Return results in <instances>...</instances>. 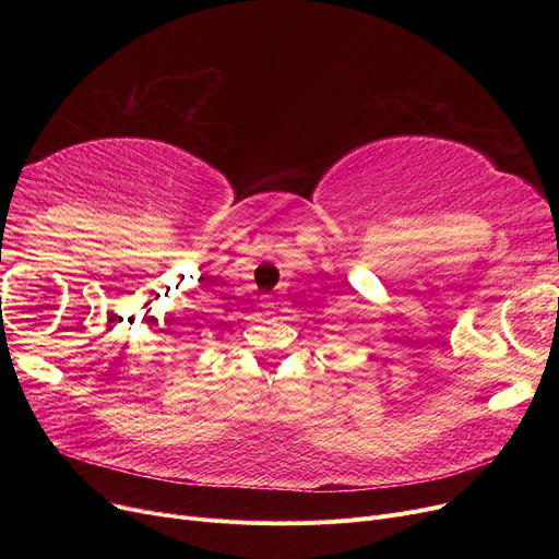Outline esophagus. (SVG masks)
I'll return each instance as SVG.
<instances>
[{
  "mask_svg": "<svg viewBox=\"0 0 559 559\" xmlns=\"http://www.w3.org/2000/svg\"><path fill=\"white\" fill-rule=\"evenodd\" d=\"M260 306H262L264 310H272V308H274V301H272V299H264Z\"/></svg>",
  "mask_w": 559,
  "mask_h": 559,
  "instance_id": "obj_1",
  "label": "esophagus"
}]
</instances>
